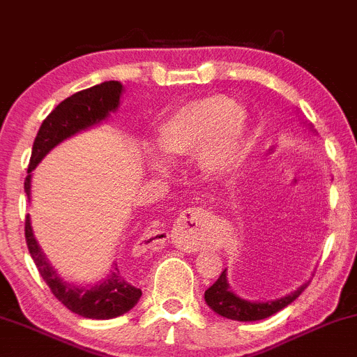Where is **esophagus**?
Returning <instances> with one entry per match:
<instances>
[{"label": "esophagus", "instance_id": "34e87169", "mask_svg": "<svg viewBox=\"0 0 357 357\" xmlns=\"http://www.w3.org/2000/svg\"><path fill=\"white\" fill-rule=\"evenodd\" d=\"M194 220V218H192ZM197 220V218H196ZM187 249H192V251H197V245H190V248H189V245H187Z\"/></svg>", "mask_w": 357, "mask_h": 357}]
</instances>
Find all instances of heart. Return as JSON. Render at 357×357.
<instances>
[{"mask_svg": "<svg viewBox=\"0 0 357 357\" xmlns=\"http://www.w3.org/2000/svg\"><path fill=\"white\" fill-rule=\"evenodd\" d=\"M154 144L172 160L196 156L206 175L225 177L248 154V119L222 94L196 99L158 125Z\"/></svg>", "mask_w": 357, "mask_h": 357, "instance_id": "1", "label": "heart"}]
</instances>
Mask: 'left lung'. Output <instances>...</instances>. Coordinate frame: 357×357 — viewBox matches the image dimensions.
<instances>
[{
  "label": "left lung",
  "instance_id": "left-lung-1",
  "mask_svg": "<svg viewBox=\"0 0 357 357\" xmlns=\"http://www.w3.org/2000/svg\"><path fill=\"white\" fill-rule=\"evenodd\" d=\"M307 284L310 282L303 284L299 289L287 294V296L280 297V299L266 301V303L245 301L232 292L229 280H227V270H223L218 280L204 292V301L216 314L223 316V318L235 319V321H258V319L268 318V316L287 307L290 303H294L303 294Z\"/></svg>",
  "mask_w": 357,
  "mask_h": 357
}]
</instances>
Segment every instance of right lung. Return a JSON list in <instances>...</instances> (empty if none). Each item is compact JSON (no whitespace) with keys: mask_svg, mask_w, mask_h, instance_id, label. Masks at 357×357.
<instances>
[{"mask_svg":"<svg viewBox=\"0 0 357 357\" xmlns=\"http://www.w3.org/2000/svg\"><path fill=\"white\" fill-rule=\"evenodd\" d=\"M122 91L123 86L119 80L98 84L89 89L72 94L44 119L41 128L36 135L34 146H32L31 163L27 168L29 175L24 182L29 201H31V174L41 163L43 158L65 139L72 137L77 132L86 130L93 125H98L108 119L109 113L116 112ZM25 241H27L29 252H31L43 280L51 289L53 296L72 313L93 319L116 318V316L130 311L141 299V289L134 287L128 278L120 273L116 264L105 280L93 287H79V285L67 284L61 280L39 248L34 232H32L29 215L25 218Z\"/></svg>","mask_w":357,"mask_h":357,"instance_id":"add662e5","label":"right lung"}]
</instances>
